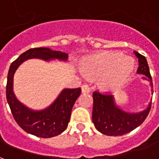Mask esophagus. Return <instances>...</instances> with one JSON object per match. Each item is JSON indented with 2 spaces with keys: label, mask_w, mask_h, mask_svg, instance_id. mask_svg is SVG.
Wrapping results in <instances>:
<instances>
[{
  "label": "esophagus",
  "mask_w": 159,
  "mask_h": 159,
  "mask_svg": "<svg viewBox=\"0 0 159 159\" xmlns=\"http://www.w3.org/2000/svg\"><path fill=\"white\" fill-rule=\"evenodd\" d=\"M89 92H90V89L88 85H83V86H82V93H89Z\"/></svg>",
  "instance_id": "1"
}]
</instances>
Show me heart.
<instances>
[{
  "instance_id": "heart-1",
  "label": "heart",
  "mask_w": 159,
  "mask_h": 159,
  "mask_svg": "<svg viewBox=\"0 0 159 159\" xmlns=\"http://www.w3.org/2000/svg\"><path fill=\"white\" fill-rule=\"evenodd\" d=\"M82 70L87 76L100 77L101 89L114 92L122 89L129 79L134 70V62L119 52L104 51L84 59Z\"/></svg>"
}]
</instances>
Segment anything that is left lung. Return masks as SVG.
Masks as SVG:
<instances>
[{
    "mask_svg": "<svg viewBox=\"0 0 159 159\" xmlns=\"http://www.w3.org/2000/svg\"><path fill=\"white\" fill-rule=\"evenodd\" d=\"M134 52L139 61L137 73L144 75V78L149 80L152 86L147 59L138 52L134 51ZM93 99L92 120L93 124L98 131L109 136L123 135L136 129L147 118L152 107V102H150L147 109L142 111L129 113L117 107L115 104L113 95L110 93H100L95 91L93 93Z\"/></svg>",
    "mask_w": 159,
    "mask_h": 159,
    "instance_id": "obj_1",
    "label": "left lung"
}]
</instances>
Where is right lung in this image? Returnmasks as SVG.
Listing matches in <instances>:
<instances>
[{
  "label": "right lung",
  "instance_id": "1",
  "mask_svg": "<svg viewBox=\"0 0 159 159\" xmlns=\"http://www.w3.org/2000/svg\"><path fill=\"white\" fill-rule=\"evenodd\" d=\"M30 59L67 60L68 54L48 48H30L23 52L11 64L7 74V100L14 119L21 129L27 133L41 137L51 138L59 135L67 129L75 101L81 93V89H65L54 102L44 110L30 109L17 100L13 93V76L16 70L24 61Z\"/></svg>",
  "mask_w": 159,
  "mask_h": 159
}]
</instances>
